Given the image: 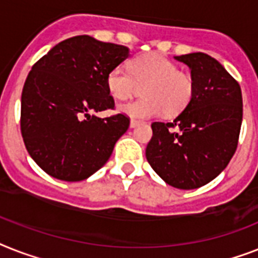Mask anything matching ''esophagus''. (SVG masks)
Masks as SVG:
<instances>
[{"label":"esophagus","instance_id":"1","mask_svg":"<svg viewBox=\"0 0 258 258\" xmlns=\"http://www.w3.org/2000/svg\"><path fill=\"white\" fill-rule=\"evenodd\" d=\"M139 120H135V119H131V122H130V127L131 128H134V127H136V125L139 124Z\"/></svg>","mask_w":258,"mask_h":258}]
</instances>
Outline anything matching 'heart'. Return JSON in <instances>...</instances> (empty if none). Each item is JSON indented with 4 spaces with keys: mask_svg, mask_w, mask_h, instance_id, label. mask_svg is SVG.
Wrapping results in <instances>:
<instances>
[{
    "mask_svg": "<svg viewBox=\"0 0 258 258\" xmlns=\"http://www.w3.org/2000/svg\"><path fill=\"white\" fill-rule=\"evenodd\" d=\"M108 91L118 102H125L135 95L139 86H144V98L120 107L131 118H155L177 115L187 108L194 98V79L179 70L175 62L162 54H143L134 58L128 70L122 66L111 69L106 77Z\"/></svg>",
    "mask_w": 258,
    "mask_h": 258,
    "instance_id": "b5f03b06",
    "label": "heart"
}]
</instances>
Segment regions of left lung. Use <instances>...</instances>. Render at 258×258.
Masks as SVG:
<instances>
[{
	"label": "left lung",
	"mask_w": 258,
	"mask_h": 258,
	"mask_svg": "<svg viewBox=\"0 0 258 258\" xmlns=\"http://www.w3.org/2000/svg\"><path fill=\"white\" fill-rule=\"evenodd\" d=\"M190 69L194 98L173 122H154L146 156L165 183L203 187L219 176L236 152L242 122L238 82L204 53L175 56Z\"/></svg>",
	"instance_id": "left-lung-1"
}]
</instances>
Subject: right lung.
I'll use <instances>...</instances> for the list:
<instances>
[{
    "label": "right lung",
    "instance_id": "1",
    "mask_svg": "<svg viewBox=\"0 0 258 258\" xmlns=\"http://www.w3.org/2000/svg\"><path fill=\"white\" fill-rule=\"evenodd\" d=\"M127 56L125 46L77 35L33 64L21 96V134L47 175L81 181L106 164L130 118L93 112L115 108L106 77Z\"/></svg>",
    "mask_w": 258,
    "mask_h": 258
}]
</instances>
